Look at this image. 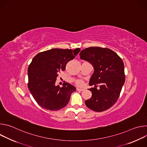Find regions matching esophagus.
I'll list each match as a JSON object with an SVG mask.
<instances>
[{
	"mask_svg": "<svg viewBox=\"0 0 147 147\" xmlns=\"http://www.w3.org/2000/svg\"><path fill=\"white\" fill-rule=\"evenodd\" d=\"M77 91H84V89L79 88H77Z\"/></svg>",
	"mask_w": 147,
	"mask_h": 147,
	"instance_id": "1",
	"label": "esophagus"
}]
</instances>
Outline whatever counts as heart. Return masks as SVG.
I'll return each mask as SVG.
<instances>
[{"mask_svg": "<svg viewBox=\"0 0 147 147\" xmlns=\"http://www.w3.org/2000/svg\"><path fill=\"white\" fill-rule=\"evenodd\" d=\"M83 81L81 80H78L77 81L76 84L78 86H82L83 85Z\"/></svg>", "mask_w": 147, "mask_h": 147, "instance_id": "obj_1", "label": "heart"}]
</instances>
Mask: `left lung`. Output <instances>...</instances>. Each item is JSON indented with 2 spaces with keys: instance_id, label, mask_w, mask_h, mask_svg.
I'll list each match as a JSON object with an SVG mask.
<instances>
[{
  "instance_id": "8db88e82",
  "label": "left lung",
  "mask_w": 147,
  "mask_h": 147,
  "mask_svg": "<svg viewBox=\"0 0 147 147\" xmlns=\"http://www.w3.org/2000/svg\"><path fill=\"white\" fill-rule=\"evenodd\" d=\"M80 59L92 65L94 71L88 89L90 99L85 101L86 106L95 112H103L112 107L118 99L125 82L124 66L122 59L108 48L90 47L82 50ZM96 85H100L97 89Z\"/></svg>"
}]
</instances>
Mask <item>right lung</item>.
Here are the masks:
<instances>
[{
    "label": "right lung",
    "instance_id": "1",
    "mask_svg": "<svg viewBox=\"0 0 147 147\" xmlns=\"http://www.w3.org/2000/svg\"><path fill=\"white\" fill-rule=\"evenodd\" d=\"M80 51V48H55L40 52L33 58L28 69V87L42 108L58 111L67 105L76 88L67 82L63 84L62 87L56 86V78Z\"/></svg>",
    "mask_w": 147,
    "mask_h": 147
}]
</instances>
